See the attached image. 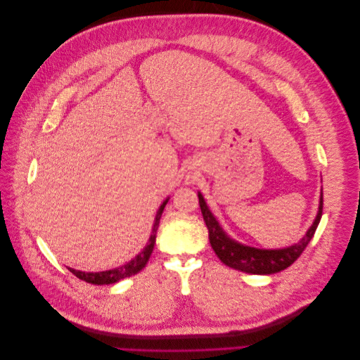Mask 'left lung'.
<instances>
[{
    "instance_id": "left-lung-1",
    "label": "left lung",
    "mask_w": 360,
    "mask_h": 360,
    "mask_svg": "<svg viewBox=\"0 0 360 360\" xmlns=\"http://www.w3.org/2000/svg\"><path fill=\"white\" fill-rule=\"evenodd\" d=\"M198 200H200L204 222L207 225V230H209V240L217 258H219L228 267L245 271V274H252V275H271L290 267L294 261L302 255L304 248H307L308 243L311 242V238L314 237V233L317 230L321 214H323V191H321L319 213H317V217H315L314 224L308 230L307 236H304L299 243L292 245L290 248L267 250V249L245 246L231 240V238L222 231L221 225L214 219V216L209 210V207H207L201 193H198Z\"/></svg>"
}]
</instances>
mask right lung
I'll return each mask as SVG.
<instances>
[{
	"label": "right lung",
	"instance_id": "right-lung-1",
	"mask_svg": "<svg viewBox=\"0 0 360 360\" xmlns=\"http://www.w3.org/2000/svg\"><path fill=\"white\" fill-rule=\"evenodd\" d=\"M168 200L163 201V204L160 205V209L156 214V222H155V226H153V234H151L150 240H148V245L146 246V249L143 250V252H139L132 261H129L127 264L122 266V267H117V269H112V270H105V271H97V274H91V271H81V270H75V269H70L69 270L72 271V274L79 278L85 282H89V284H94V285H102V284H115V282H118L120 279H124V278H129L135 274H138V271L143 270L146 267V264L148 263L150 259V255L151 252H153L155 249V243H156V231H158V225H159V221H160V216H162V212L163 209H165Z\"/></svg>",
	"mask_w": 360,
	"mask_h": 360
}]
</instances>
